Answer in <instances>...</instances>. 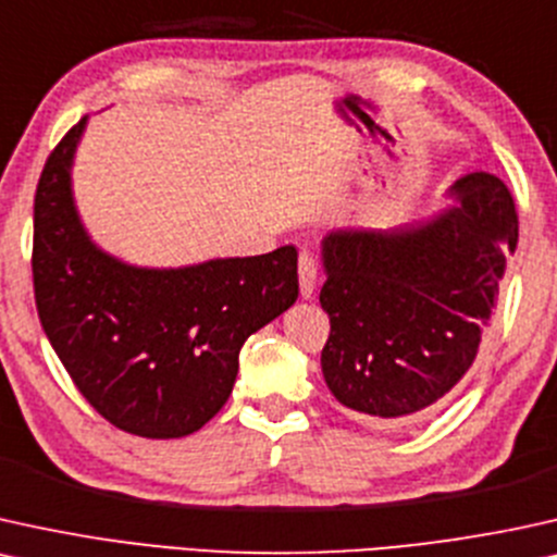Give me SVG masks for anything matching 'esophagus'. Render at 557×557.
<instances>
[{
  "instance_id": "34e87169",
  "label": "esophagus",
  "mask_w": 557,
  "mask_h": 557,
  "mask_svg": "<svg viewBox=\"0 0 557 557\" xmlns=\"http://www.w3.org/2000/svg\"><path fill=\"white\" fill-rule=\"evenodd\" d=\"M298 280H300V293L302 298H311L319 283V262L311 251H300L298 257Z\"/></svg>"
}]
</instances>
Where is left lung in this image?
<instances>
[{"label": "left lung", "mask_w": 557, "mask_h": 557, "mask_svg": "<svg viewBox=\"0 0 557 557\" xmlns=\"http://www.w3.org/2000/svg\"><path fill=\"white\" fill-rule=\"evenodd\" d=\"M449 193L457 206L426 223L323 238L321 370L336 400L372 424L417 419L460 388L494 315L505 246L517 249L502 180L473 172Z\"/></svg>", "instance_id": "1"}]
</instances>
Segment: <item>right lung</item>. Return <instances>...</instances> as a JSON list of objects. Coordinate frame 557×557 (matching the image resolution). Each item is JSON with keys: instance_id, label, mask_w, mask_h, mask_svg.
<instances>
[{"instance_id": "add662e5", "label": "right lung", "mask_w": 557, "mask_h": 557, "mask_svg": "<svg viewBox=\"0 0 557 557\" xmlns=\"http://www.w3.org/2000/svg\"><path fill=\"white\" fill-rule=\"evenodd\" d=\"M87 115L48 157L33 213L40 323L95 411L136 436L174 440L221 411L238 351L298 298V251L146 270L104 255L76 213L72 161Z\"/></svg>"}]
</instances>
